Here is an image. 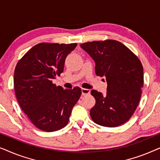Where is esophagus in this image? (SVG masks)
<instances>
[{
    "label": "esophagus",
    "mask_w": 160,
    "mask_h": 160,
    "mask_svg": "<svg viewBox=\"0 0 160 160\" xmlns=\"http://www.w3.org/2000/svg\"><path fill=\"white\" fill-rule=\"evenodd\" d=\"M82 95H89V93H90V90L88 89H84V88H82Z\"/></svg>",
    "instance_id": "1"
}]
</instances>
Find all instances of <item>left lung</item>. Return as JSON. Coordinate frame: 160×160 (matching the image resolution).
I'll use <instances>...</instances> for the list:
<instances>
[{"mask_svg":"<svg viewBox=\"0 0 160 160\" xmlns=\"http://www.w3.org/2000/svg\"><path fill=\"white\" fill-rule=\"evenodd\" d=\"M80 47L95 62V73L106 77L105 95L91 91L95 105L90 110L95 123L115 128L128 121L141 100L143 68L138 58L126 46L116 40L95 41Z\"/></svg>","mask_w":160,"mask_h":160,"instance_id":"left-lung-1","label":"left lung"}]
</instances>
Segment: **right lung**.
<instances>
[{"label":"right lung","mask_w":160,"mask_h":160,"mask_svg":"<svg viewBox=\"0 0 160 160\" xmlns=\"http://www.w3.org/2000/svg\"><path fill=\"white\" fill-rule=\"evenodd\" d=\"M76 46V43H38L16 65L14 85L17 100L39 130L53 132L65 128L82 95L78 87L64 89L52 82L63 72L65 58Z\"/></svg>","instance_id":"1"}]
</instances>
